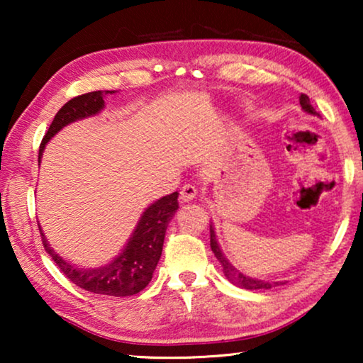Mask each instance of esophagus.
<instances>
[{
  "mask_svg": "<svg viewBox=\"0 0 363 363\" xmlns=\"http://www.w3.org/2000/svg\"><path fill=\"white\" fill-rule=\"evenodd\" d=\"M198 195V188L191 183H186V185L182 186L180 190V201L182 203H190L193 198H196Z\"/></svg>",
  "mask_w": 363,
  "mask_h": 363,
  "instance_id": "1",
  "label": "esophagus"
}]
</instances>
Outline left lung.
<instances>
[{
	"instance_id": "8db88e82",
	"label": "left lung",
	"mask_w": 363,
	"mask_h": 363,
	"mask_svg": "<svg viewBox=\"0 0 363 363\" xmlns=\"http://www.w3.org/2000/svg\"><path fill=\"white\" fill-rule=\"evenodd\" d=\"M299 102H301V107L304 108V112L311 113V116H319V113L315 112V108L311 106L309 97H307L306 94H301ZM210 246H211V251L215 252L216 259L221 262L223 272H225V276L231 282H235L236 286L242 287V289H271V287H274V286L284 284V282H267V281H261V279H252V277L242 274L241 271H238L236 267L226 259V256L223 255L221 247H220V245H218V240H216V235H215V228H213V225H210Z\"/></svg>"
}]
</instances>
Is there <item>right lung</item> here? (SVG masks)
<instances>
[{"label":"right lung","instance_id":"obj_1","mask_svg":"<svg viewBox=\"0 0 363 363\" xmlns=\"http://www.w3.org/2000/svg\"><path fill=\"white\" fill-rule=\"evenodd\" d=\"M116 91H94L77 96L64 104L61 111L56 113L51 125H49L46 135H44L41 147H39V163L48 142L56 135V133L69 123L81 121V118L96 116L104 108V97L107 94H113ZM178 210V193H172L152 203L150 206L143 211L140 220H138L135 231L132 233L130 240L121 251V255L101 267H79L71 264L61 256L56 255L41 231L44 250L52 261L56 262L64 276L74 284L82 287L94 294L102 296H116L125 297L133 296L145 289L148 282L152 281L153 271L158 264L162 256L163 240L168 223L172 221L173 215Z\"/></svg>","mask_w":363,"mask_h":363}]
</instances>
